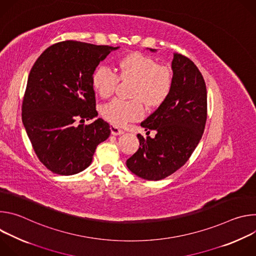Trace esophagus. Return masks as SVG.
I'll return each instance as SVG.
<instances>
[{"mask_svg": "<svg viewBox=\"0 0 256 256\" xmlns=\"http://www.w3.org/2000/svg\"><path fill=\"white\" fill-rule=\"evenodd\" d=\"M110 132H112V134H114V136H120V134H124V130H120V128H118L116 126H112L110 128Z\"/></svg>", "mask_w": 256, "mask_h": 256, "instance_id": "obj_1", "label": "esophagus"}]
</instances>
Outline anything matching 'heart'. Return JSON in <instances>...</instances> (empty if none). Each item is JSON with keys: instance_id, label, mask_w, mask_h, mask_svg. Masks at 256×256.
Masks as SVG:
<instances>
[{"instance_id": "heart-1", "label": "heart", "mask_w": 256, "mask_h": 256, "mask_svg": "<svg viewBox=\"0 0 256 256\" xmlns=\"http://www.w3.org/2000/svg\"><path fill=\"white\" fill-rule=\"evenodd\" d=\"M118 78L132 81V100L116 98L101 107L102 116L114 126H122L140 120L144 114V103L149 106L160 104L168 96L172 76L169 68L152 58L140 52H132L116 62ZM118 76L107 66H98L92 75L94 90L103 98L109 97L118 82Z\"/></svg>"}]
</instances>
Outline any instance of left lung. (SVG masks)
I'll list each match as a JSON object with an SVG mask.
<instances>
[{
	"mask_svg": "<svg viewBox=\"0 0 256 256\" xmlns=\"http://www.w3.org/2000/svg\"><path fill=\"white\" fill-rule=\"evenodd\" d=\"M152 52L157 50L147 48ZM172 85L168 96L140 126L138 150L126 160L128 168L146 180H161L184 166L198 144L206 122V88L198 66L174 54ZM155 130V138L149 136Z\"/></svg>",
	"mask_w": 256,
	"mask_h": 256,
	"instance_id": "8db88e82",
	"label": "left lung"
}]
</instances>
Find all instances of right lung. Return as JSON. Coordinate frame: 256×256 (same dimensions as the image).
<instances>
[{
    "mask_svg": "<svg viewBox=\"0 0 256 256\" xmlns=\"http://www.w3.org/2000/svg\"><path fill=\"white\" fill-rule=\"evenodd\" d=\"M80 42H62L46 48L28 76L22 122L35 154L52 172L72 175L92 162L97 146L109 134L98 118L92 75L109 54L118 50ZM85 122V120H84Z\"/></svg>",
    "mask_w": 256,
    "mask_h": 256,
    "instance_id": "obj_1",
    "label": "right lung"
}]
</instances>
